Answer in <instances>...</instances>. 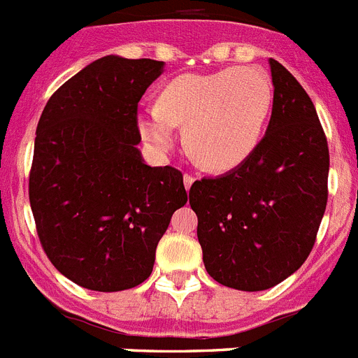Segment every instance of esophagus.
Wrapping results in <instances>:
<instances>
[{"label": "esophagus", "instance_id": "34e87169", "mask_svg": "<svg viewBox=\"0 0 358 358\" xmlns=\"http://www.w3.org/2000/svg\"><path fill=\"white\" fill-rule=\"evenodd\" d=\"M182 181H185V186H186V189H189V186L194 185L195 177H194V176H189V173H185V177H182Z\"/></svg>", "mask_w": 358, "mask_h": 358}]
</instances>
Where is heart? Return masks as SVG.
<instances>
[{
  "instance_id": "b5f03b06",
  "label": "heart",
  "mask_w": 358,
  "mask_h": 358,
  "mask_svg": "<svg viewBox=\"0 0 358 358\" xmlns=\"http://www.w3.org/2000/svg\"><path fill=\"white\" fill-rule=\"evenodd\" d=\"M273 98V84L260 68L182 73L163 85L156 107L138 110V129L148 145L166 152L176 143L177 125H185L186 147L204 169L231 170L260 143Z\"/></svg>"
}]
</instances>
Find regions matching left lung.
<instances>
[{
  "label": "left lung",
  "mask_w": 358,
  "mask_h": 358,
  "mask_svg": "<svg viewBox=\"0 0 358 358\" xmlns=\"http://www.w3.org/2000/svg\"><path fill=\"white\" fill-rule=\"evenodd\" d=\"M268 66L273 115L256 150L189 188L208 274L245 292L271 289L305 264L328 199L330 154L314 103L285 66Z\"/></svg>",
  "instance_id": "1"
}]
</instances>
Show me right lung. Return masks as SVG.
<instances>
[{
	"label": "right lung",
	"instance_id": "obj_1",
	"mask_svg": "<svg viewBox=\"0 0 358 358\" xmlns=\"http://www.w3.org/2000/svg\"><path fill=\"white\" fill-rule=\"evenodd\" d=\"M164 62L107 55L59 87L37 123L30 206L41 245L73 283L118 292L150 276L182 173L148 166L138 102Z\"/></svg>",
	"mask_w": 358,
	"mask_h": 358
}]
</instances>
